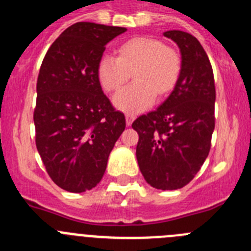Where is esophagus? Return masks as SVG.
Segmentation results:
<instances>
[{
	"label": "esophagus",
	"mask_w": 251,
	"mask_h": 251,
	"mask_svg": "<svg viewBox=\"0 0 251 251\" xmlns=\"http://www.w3.org/2000/svg\"><path fill=\"white\" fill-rule=\"evenodd\" d=\"M134 119H135L134 114H130V113L126 114V122H127V126H130V124L133 123V121H134Z\"/></svg>",
	"instance_id": "obj_1"
}]
</instances>
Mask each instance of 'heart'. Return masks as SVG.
I'll return each mask as SVG.
<instances>
[{
    "instance_id": "1",
    "label": "heart",
    "mask_w": 251,
    "mask_h": 251,
    "mask_svg": "<svg viewBox=\"0 0 251 251\" xmlns=\"http://www.w3.org/2000/svg\"><path fill=\"white\" fill-rule=\"evenodd\" d=\"M181 61L174 48L162 41L137 37L118 47V57L105 53L97 64V78L107 92L118 91L128 80L130 71L134 83L124 87L113 97L118 109L138 113L153 104L157 93L165 94L176 86Z\"/></svg>"
}]
</instances>
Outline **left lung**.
I'll use <instances>...</instances> for the list:
<instances>
[{"mask_svg":"<svg viewBox=\"0 0 251 251\" xmlns=\"http://www.w3.org/2000/svg\"><path fill=\"white\" fill-rule=\"evenodd\" d=\"M164 36L180 50V75L171 96L132 127L139 135L135 154L147 183L176 190L194 178L210 151L215 84L210 61L194 36L183 31Z\"/></svg>","mask_w":251,"mask_h":251,"instance_id":"left-lung-1","label":"left lung"}]
</instances>
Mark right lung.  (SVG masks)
Listing matches in <instances>:
<instances>
[{
	"mask_svg": "<svg viewBox=\"0 0 251 251\" xmlns=\"http://www.w3.org/2000/svg\"><path fill=\"white\" fill-rule=\"evenodd\" d=\"M127 28L78 22L47 50L37 79L36 146L50 179L71 193L102 179L126 118L102 91L97 64L105 45Z\"/></svg>",
	"mask_w": 251,
	"mask_h": 251,
	"instance_id": "right-lung-1",
	"label": "right lung"
}]
</instances>
